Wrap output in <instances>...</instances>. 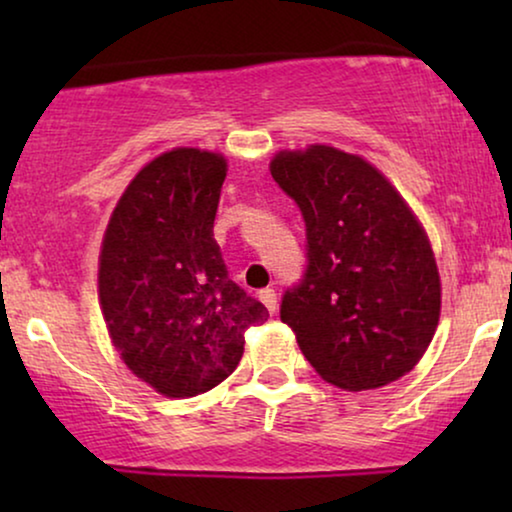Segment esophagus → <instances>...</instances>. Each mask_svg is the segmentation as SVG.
Segmentation results:
<instances>
[{
    "label": "esophagus",
    "mask_w": 512,
    "mask_h": 512,
    "mask_svg": "<svg viewBox=\"0 0 512 512\" xmlns=\"http://www.w3.org/2000/svg\"><path fill=\"white\" fill-rule=\"evenodd\" d=\"M258 298L263 300V305L268 307L270 314L277 312V293H275V289H263V291H258Z\"/></svg>",
    "instance_id": "34e87169"
}]
</instances>
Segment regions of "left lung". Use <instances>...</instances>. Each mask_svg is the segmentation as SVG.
<instances>
[{"label":"left lung","mask_w":512,"mask_h":512,"mask_svg":"<svg viewBox=\"0 0 512 512\" xmlns=\"http://www.w3.org/2000/svg\"><path fill=\"white\" fill-rule=\"evenodd\" d=\"M270 174L305 221V272L279 305L300 352L349 391L410 373L440 317L436 258L415 214L373 165L333 146L277 153Z\"/></svg>","instance_id":"8db88e82"}]
</instances>
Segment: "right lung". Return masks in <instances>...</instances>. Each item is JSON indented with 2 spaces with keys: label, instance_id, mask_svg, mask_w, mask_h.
Wrapping results in <instances>:
<instances>
[{
  "label": "right lung",
  "instance_id": "obj_1",
  "mask_svg": "<svg viewBox=\"0 0 512 512\" xmlns=\"http://www.w3.org/2000/svg\"><path fill=\"white\" fill-rule=\"evenodd\" d=\"M226 160L174 149L151 160L111 214L100 303L125 366L170 398L205 394L237 368L244 331L270 317L228 277L214 219Z\"/></svg>",
  "mask_w": 512,
  "mask_h": 512
}]
</instances>
